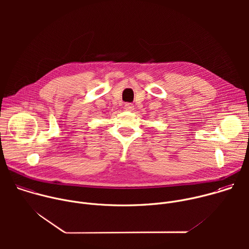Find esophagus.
<instances>
[{"label":"esophagus","mask_w":249,"mask_h":249,"mask_svg":"<svg viewBox=\"0 0 249 249\" xmlns=\"http://www.w3.org/2000/svg\"><path fill=\"white\" fill-rule=\"evenodd\" d=\"M124 108H125L126 110H128V111H133V110H134V105L131 104V103H126Z\"/></svg>","instance_id":"obj_1"}]
</instances>
